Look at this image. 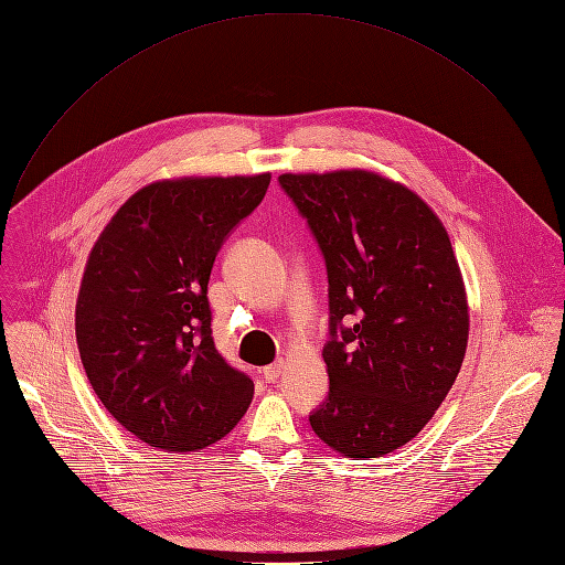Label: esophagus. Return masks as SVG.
Masks as SVG:
<instances>
[{
	"mask_svg": "<svg viewBox=\"0 0 565 565\" xmlns=\"http://www.w3.org/2000/svg\"><path fill=\"white\" fill-rule=\"evenodd\" d=\"M281 370H284V363H281V361H277V363H273V365L264 367V379H266L268 383H273V381H277V379L281 376Z\"/></svg>",
	"mask_w": 565,
	"mask_h": 565,
	"instance_id": "1",
	"label": "esophagus"
}]
</instances>
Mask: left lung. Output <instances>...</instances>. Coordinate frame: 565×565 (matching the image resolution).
<instances>
[{"instance_id": "8db88e82", "label": "left lung", "mask_w": 565, "mask_h": 565, "mask_svg": "<svg viewBox=\"0 0 565 565\" xmlns=\"http://www.w3.org/2000/svg\"><path fill=\"white\" fill-rule=\"evenodd\" d=\"M329 277V396L316 435L347 457H381L433 419L469 342L465 281L446 227L407 186L374 171L284 173Z\"/></svg>"}]
</instances>
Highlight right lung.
<instances>
[{
  "instance_id": "add662e5",
  "label": "right lung",
  "mask_w": 565,
  "mask_h": 565,
  "mask_svg": "<svg viewBox=\"0 0 565 565\" xmlns=\"http://www.w3.org/2000/svg\"><path fill=\"white\" fill-rule=\"evenodd\" d=\"M268 184L270 173L152 182L89 252L76 299L81 361L108 413L148 446H212L252 401V379L214 344L207 286L223 241Z\"/></svg>"
}]
</instances>
